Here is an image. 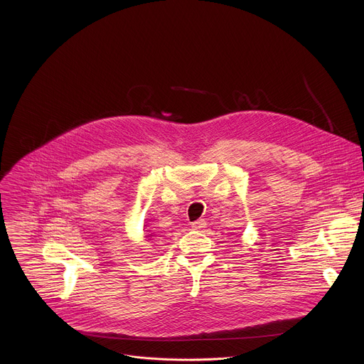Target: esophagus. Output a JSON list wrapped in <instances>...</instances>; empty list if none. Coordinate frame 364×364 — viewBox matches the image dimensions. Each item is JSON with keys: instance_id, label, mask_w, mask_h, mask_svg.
I'll list each match as a JSON object with an SVG mask.
<instances>
[{"instance_id": "esophagus-1", "label": "esophagus", "mask_w": 364, "mask_h": 364, "mask_svg": "<svg viewBox=\"0 0 364 364\" xmlns=\"http://www.w3.org/2000/svg\"><path fill=\"white\" fill-rule=\"evenodd\" d=\"M206 226V222L203 220V219H200V220H196V222H193L191 223V228L194 229V230H201Z\"/></svg>"}]
</instances>
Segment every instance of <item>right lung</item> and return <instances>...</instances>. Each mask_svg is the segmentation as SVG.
I'll return each mask as SVG.
<instances>
[{
	"instance_id": "obj_1",
	"label": "right lung",
	"mask_w": 364,
	"mask_h": 364,
	"mask_svg": "<svg viewBox=\"0 0 364 364\" xmlns=\"http://www.w3.org/2000/svg\"><path fill=\"white\" fill-rule=\"evenodd\" d=\"M146 228H148V226H145V229H146ZM146 232H148V230H146ZM145 237H146V239H149V240H151V237H152V235H146V236H145Z\"/></svg>"
}]
</instances>
